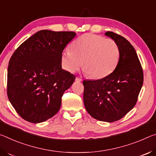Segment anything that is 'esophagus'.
Wrapping results in <instances>:
<instances>
[{"label": "esophagus", "instance_id": "esophagus-1", "mask_svg": "<svg viewBox=\"0 0 156 156\" xmlns=\"http://www.w3.org/2000/svg\"><path fill=\"white\" fill-rule=\"evenodd\" d=\"M75 80H76V81H82V79L80 78V77H76Z\"/></svg>", "mask_w": 156, "mask_h": 156}]
</instances>
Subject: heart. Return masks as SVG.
<instances>
[{
	"mask_svg": "<svg viewBox=\"0 0 156 156\" xmlns=\"http://www.w3.org/2000/svg\"><path fill=\"white\" fill-rule=\"evenodd\" d=\"M119 50L116 42L101 36L85 34L73 41L71 52L65 50L61 55L63 68L71 73L81 67L86 75L93 79L109 75L116 68Z\"/></svg>",
	"mask_w": 156,
	"mask_h": 156,
	"instance_id": "1",
	"label": "heart"
}]
</instances>
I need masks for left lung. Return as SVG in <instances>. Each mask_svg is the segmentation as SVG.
I'll return each instance as SVG.
<instances>
[{
	"instance_id": "obj_1",
	"label": "left lung",
	"mask_w": 156,
	"mask_h": 156,
	"mask_svg": "<svg viewBox=\"0 0 156 156\" xmlns=\"http://www.w3.org/2000/svg\"><path fill=\"white\" fill-rule=\"evenodd\" d=\"M105 35L118 45L119 61L113 72L106 77L83 81V103L93 118L113 122L136 105L144 76L136 51L131 43L114 32H107Z\"/></svg>"
}]
</instances>
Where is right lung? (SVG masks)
<instances>
[{
	"mask_svg": "<svg viewBox=\"0 0 156 156\" xmlns=\"http://www.w3.org/2000/svg\"><path fill=\"white\" fill-rule=\"evenodd\" d=\"M75 36L74 32L41 30L12 55L7 69V96L25 120L41 123L59 111L61 97L75 80L61 68V55Z\"/></svg>",
	"mask_w": 156,
	"mask_h": 156,
	"instance_id": "1",
	"label": "right lung"
}]
</instances>
